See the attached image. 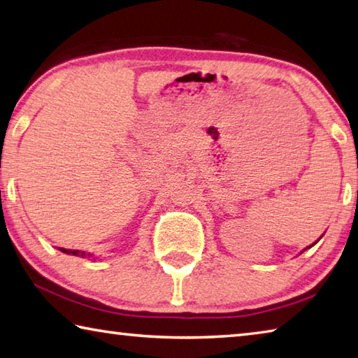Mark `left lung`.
I'll return each instance as SVG.
<instances>
[{
	"mask_svg": "<svg viewBox=\"0 0 358 358\" xmlns=\"http://www.w3.org/2000/svg\"><path fill=\"white\" fill-rule=\"evenodd\" d=\"M315 244H316V243H315ZM311 245H313V244H311ZM311 245H310V247H311Z\"/></svg>",
	"mask_w": 358,
	"mask_h": 358,
	"instance_id": "1",
	"label": "left lung"
}]
</instances>
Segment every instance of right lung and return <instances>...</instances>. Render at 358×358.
Masks as SVG:
<instances>
[{"label":"right lung","mask_w":358,"mask_h":358,"mask_svg":"<svg viewBox=\"0 0 358 358\" xmlns=\"http://www.w3.org/2000/svg\"><path fill=\"white\" fill-rule=\"evenodd\" d=\"M59 250L64 253H69V255H81V257H86V252H80V250H70V249H64V247H59ZM90 257V255H87Z\"/></svg>","instance_id":"1"}]
</instances>
